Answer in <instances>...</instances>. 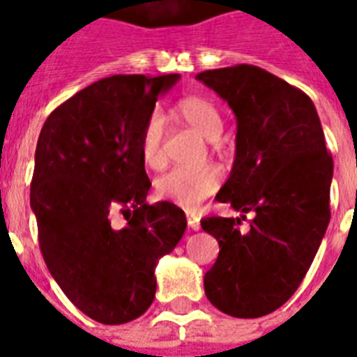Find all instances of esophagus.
Segmentation results:
<instances>
[{"instance_id": "1", "label": "esophagus", "mask_w": 357, "mask_h": 357, "mask_svg": "<svg viewBox=\"0 0 357 357\" xmlns=\"http://www.w3.org/2000/svg\"><path fill=\"white\" fill-rule=\"evenodd\" d=\"M188 227L192 228V230H199V228H201V223H199V218H197L195 213L188 212Z\"/></svg>"}]
</instances>
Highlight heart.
<instances>
[{
    "instance_id": "b5f03b06",
    "label": "heart",
    "mask_w": 357,
    "mask_h": 357,
    "mask_svg": "<svg viewBox=\"0 0 357 357\" xmlns=\"http://www.w3.org/2000/svg\"><path fill=\"white\" fill-rule=\"evenodd\" d=\"M176 112L190 127L208 139H218L225 129L221 108L212 99L202 96H186L176 102ZM139 155L153 169H160L165 164L164 119L160 112H151L139 132ZM223 175L215 165L197 167H175L156 182V192L162 199L175 202L178 206L195 208L206 197L215 193L221 186Z\"/></svg>"
}]
</instances>
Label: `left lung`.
Returning <instances> with one entry per match:
<instances>
[{
	"label": "left lung",
	"instance_id": "1",
	"mask_svg": "<svg viewBox=\"0 0 357 357\" xmlns=\"http://www.w3.org/2000/svg\"><path fill=\"white\" fill-rule=\"evenodd\" d=\"M236 114V160L215 201L241 218L201 219L219 243L204 275L213 306L239 319L264 317L301 286L330 223L333 160L315 105L280 77L252 64L197 75ZM255 218L247 231L238 225Z\"/></svg>",
	"mask_w": 357,
	"mask_h": 357
}]
</instances>
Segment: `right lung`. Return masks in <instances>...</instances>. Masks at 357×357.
<instances>
[{"instance_id": "add662e5", "label": "right lung", "mask_w": 357, "mask_h": 357, "mask_svg": "<svg viewBox=\"0 0 357 357\" xmlns=\"http://www.w3.org/2000/svg\"><path fill=\"white\" fill-rule=\"evenodd\" d=\"M167 75H112L50 114L40 130L31 208L51 276L93 321L123 324L153 304L155 267L186 230L173 202H145L151 181L139 132ZM114 213L128 223L114 227Z\"/></svg>"}]
</instances>
